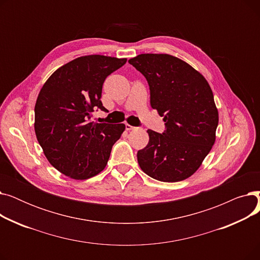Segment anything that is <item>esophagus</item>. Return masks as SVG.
<instances>
[{
	"label": "esophagus",
	"mask_w": 260,
	"mask_h": 260,
	"mask_svg": "<svg viewBox=\"0 0 260 260\" xmlns=\"http://www.w3.org/2000/svg\"><path fill=\"white\" fill-rule=\"evenodd\" d=\"M125 128H126V131H133V129H135L136 127L133 126V125H131V124H128V123H126V124H125Z\"/></svg>",
	"instance_id": "obj_1"
}]
</instances>
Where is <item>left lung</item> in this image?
<instances>
[{"mask_svg":"<svg viewBox=\"0 0 260 260\" xmlns=\"http://www.w3.org/2000/svg\"><path fill=\"white\" fill-rule=\"evenodd\" d=\"M147 80L151 106L166 122L159 134L148 129V144L138 151L141 170L163 182H178L202 165L216 140L218 109L199 72L168 53H141L128 60Z\"/></svg>","mask_w":260,"mask_h":260,"instance_id":"obj_1","label":"left lung"}]
</instances>
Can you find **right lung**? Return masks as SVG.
I'll list each match as a JSON object with an SVG mask.
<instances>
[{
	"label": "right lung",
	"instance_id": "1",
	"mask_svg": "<svg viewBox=\"0 0 260 260\" xmlns=\"http://www.w3.org/2000/svg\"><path fill=\"white\" fill-rule=\"evenodd\" d=\"M125 58L90 54L59 67L41 88L35 106L37 139L50 165L75 180L101 173L125 124L90 121L102 105L107 76L126 63Z\"/></svg>",
	"mask_w": 260,
	"mask_h": 260
}]
</instances>
